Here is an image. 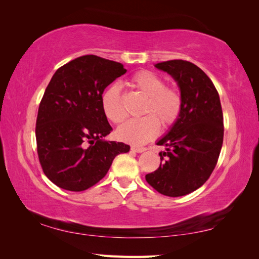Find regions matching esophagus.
Segmentation results:
<instances>
[{"label":"esophagus","instance_id":"esophagus-1","mask_svg":"<svg viewBox=\"0 0 259 259\" xmlns=\"http://www.w3.org/2000/svg\"><path fill=\"white\" fill-rule=\"evenodd\" d=\"M131 150L135 151V152H144L146 150L145 147H139V146H131Z\"/></svg>","mask_w":259,"mask_h":259}]
</instances>
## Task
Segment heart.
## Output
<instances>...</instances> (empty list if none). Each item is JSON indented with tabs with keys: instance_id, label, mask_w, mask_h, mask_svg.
Listing matches in <instances>:
<instances>
[{
	"instance_id": "obj_1",
	"label": "heart",
	"mask_w": 259,
	"mask_h": 259,
	"mask_svg": "<svg viewBox=\"0 0 259 259\" xmlns=\"http://www.w3.org/2000/svg\"><path fill=\"white\" fill-rule=\"evenodd\" d=\"M136 90L147 97L145 117L130 119L120 126L117 135L120 140L135 145H144L168 129L179 120L184 108V99L178 89L166 85V81L149 70H141L130 79ZM101 107L104 115L113 123H121L126 118V110L118 84L110 85L103 92Z\"/></svg>"
}]
</instances>
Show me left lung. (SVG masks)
<instances>
[{
	"mask_svg": "<svg viewBox=\"0 0 259 259\" xmlns=\"http://www.w3.org/2000/svg\"><path fill=\"white\" fill-rule=\"evenodd\" d=\"M177 81L184 99L179 120L157 142L160 166L146 180L161 195L180 197L206 183L216 167L224 140L221 99L212 81L196 64L170 60L156 64Z\"/></svg>",
	"mask_w": 259,
	"mask_h": 259,
	"instance_id": "left-lung-1",
	"label": "left lung"
}]
</instances>
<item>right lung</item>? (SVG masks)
I'll return each instance as SVG.
<instances>
[{
  "label": "right lung",
  "instance_id": "add662e5",
  "mask_svg": "<svg viewBox=\"0 0 259 259\" xmlns=\"http://www.w3.org/2000/svg\"><path fill=\"white\" fill-rule=\"evenodd\" d=\"M125 72L122 63L90 54L53 74L38 106L35 137L43 172L60 188L87 190L115 156L129 151L123 142L103 140L112 128L101 107L104 89Z\"/></svg>",
  "mask_w": 259,
  "mask_h": 259
}]
</instances>
